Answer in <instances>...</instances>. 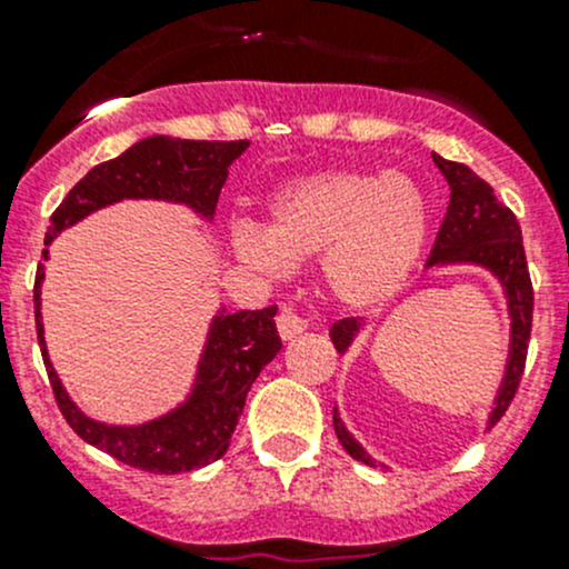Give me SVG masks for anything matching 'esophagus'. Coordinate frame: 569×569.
<instances>
[{
	"label": "esophagus",
	"instance_id": "obj_1",
	"mask_svg": "<svg viewBox=\"0 0 569 569\" xmlns=\"http://www.w3.org/2000/svg\"><path fill=\"white\" fill-rule=\"evenodd\" d=\"M306 330H308L306 319L297 317L291 308H283V311L278 313V332H280V338H283V341H291V338L302 336Z\"/></svg>",
	"mask_w": 569,
	"mask_h": 569
}]
</instances>
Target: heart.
I'll use <instances>...</instances> for the list:
<instances>
[{
    "instance_id": "b5f03b06",
    "label": "heart",
    "mask_w": 569,
    "mask_h": 569,
    "mask_svg": "<svg viewBox=\"0 0 569 569\" xmlns=\"http://www.w3.org/2000/svg\"><path fill=\"white\" fill-rule=\"evenodd\" d=\"M267 228L237 220L233 258L267 278L319 256L332 302L355 313L386 306L421 261L432 228L423 189L401 173L321 170L291 178L267 203Z\"/></svg>"
}]
</instances>
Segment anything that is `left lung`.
I'll return each instance as SVG.
<instances>
[{
  "mask_svg": "<svg viewBox=\"0 0 569 569\" xmlns=\"http://www.w3.org/2000/svg\"><path fill=\"white\" fill-rule=\"evenodd\" d=\"M432 162L438 164V170L449 181L451 198L443 226H440L438 239H435L432 256L427 261V269L429 272L449 267L485 269L487 274L496 278V283L501 286L503 300H507L509 347L501 386H498L496 399H492L490 412H487V429H490L507 412L509 401L515 399L520 377H523L526 349H529L533 291L529 267H526L523 237H520V226L515 214L492 194L490 183L481 181L465 164L449 162V159L438 157V153H432ZM363 327L366 325L360 319L336 321L330 338L338 352H347L355 343V338L363 332ZM332 423H336V435L343 449H347V455L352 460L377 468L375 457L347 429L338 407L332 410Z\"/></svg>",
  "mask_w": 569,
  "mask_h": 569,
  "instance_id": "left-lung-1",
  "label": "left lung"
}]
</instances>
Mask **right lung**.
Instances as JSON below:
<instances>
[{"label": "right lung", "instance_id": "add662e5", "mask_svg": "<svg viewBox=\"0 0 569 569\" xmlns=\"http://www.w3.org/2000/svg\"><path fill=\"white\" fill-rule=\"evenodd\" d=\"M248 148V140L209 142L162 134L134 142L120 157L96 164L57 206L49 231H46L43 261H49V244L62 231L120 200H164V203L187 206L200 220L211 222L228 168ZM43 280L46 267L40 263L36 274L40 352H43L60 412L84 443L107 451L109 457L131 468L151 470V473H187V470L217 462L226 455L250 386L283 347L274 327L278 308L237 313H228L226 306L217 308L206 330L192 386L183 393V399L162 416L148 418L142 423H107L90 418L71 399L51 363L43 313H40Z\"/></svg>", "mask_w": 569, "mask_h": 569}]
</instances>
